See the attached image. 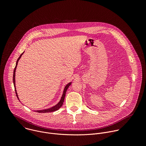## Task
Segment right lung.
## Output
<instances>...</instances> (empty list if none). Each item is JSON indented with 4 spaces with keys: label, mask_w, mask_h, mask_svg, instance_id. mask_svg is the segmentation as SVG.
<instances>
[{
    "label": "right lung",
    "mask_w": 146,
    "mask_h": 146,
    "mask_svg": "<svg viewBox=\"0 0 146 146\" xmlns=\"http://www.w3.org/2000/svg\"><path fill=\"white\" fill-rule=\"evenodd\" d=\"M24 53V52H23L20 55L19 57L18 58L17 60V62H16V65H15V67L14 68V73H13V84H14V88H15V94H16V95H17V97L18 98V99L19 100V98H18V94H17V90H16V87H15V71H16V68H17V65H18V62L19 61V60L20 59V58H21V56L23 55V54ZM72 83V82H69L68 84H66L64 89V91H63V94H62V95L60 98V100L59 101V102L56 104V105L50 108H48V109H43V110H35V111L36 112H37V113H50V112H53V111H55L56 110H58L59 108H60L62 106V105H63V103L64 102V99H65V95H66V91L68 90V88H69V87L71 85V84ZM20 102V100H19Z\"/></svg>",
    "instance_id": "1"
}]
</instances>
